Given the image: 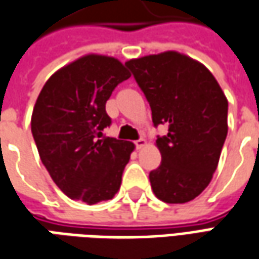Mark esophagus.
Returning a JSON list of instances; mask_svg holds the SVG:
<instances>
[{"mask_svg": "<svg viewBox=\"0 0 259 259\" xmlns=\"http://www.w3.org/2000/svg\"><path fill=\"white\" fill-rule=\"evenodd\" d=\"M145 145H146V141L144 138H139L138 141H135V146H137V149H142Z\"/></svg>", "mask_w": 259, "mask_h": 259, "instance_id": "34e87169", "label": "esophagus"}]
</instances>
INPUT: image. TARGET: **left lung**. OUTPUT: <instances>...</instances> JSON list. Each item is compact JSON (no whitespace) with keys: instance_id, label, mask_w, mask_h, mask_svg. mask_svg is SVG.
<instances>
[{"instance_id":"left-lung-1","label":"left lung","mask_w":259,"mask_h":259,"mask_svg":"<svg viewBox=\"0 0 259 259\" xmlns=\"http://www.w3.org/2000/svg\"><path fill=\"white\" fill-rule=\"evenodd\" d=\"M152 110L160 166L149 173L155 195L166 203H184L208 187L227 137V99L208 68L177 51L125 62Z\"/></svg>"}]
</instances>
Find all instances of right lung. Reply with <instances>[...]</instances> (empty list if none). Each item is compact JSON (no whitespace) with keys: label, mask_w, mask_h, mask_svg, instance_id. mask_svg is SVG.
<instances>
[{"label":"right lung","mask_w":259,"mask_h":259,"mask_svg":"<svg viewBox=\"0 0 259 259\" xmlns=\"http://www.w3.org/2000/svg\"><path fill=\"white\" fill-rule=\"evenodd\" d=\"M130 76L117 58L88 54L51 75L38 95L33 138L53 181L71 199L93 205L120 190L135 146L102 131L111 124L106 102Z\"/></svg>","instance_id":"right-lung-1"}]
</instances>
